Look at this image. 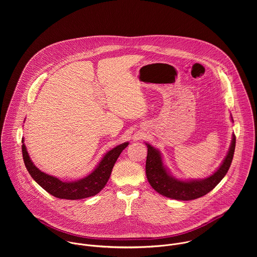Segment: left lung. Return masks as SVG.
I'll use <instances>...</instances> for the list:
<instances>
[{"label": "left lung", "mask_w": 257, "mask_h": 257, "mask_svg": "<svg viewBox=\"0 0 257 257\" xmlns=\"http://www.w3.org/2000/svg\"><path fill=\"white\" fill-rule=\"evenodd\" d=\"M146 145L147 147L146 172L150 186L157 193L167 198L180 201H190L208 194L225 176L231 164L234 153L235 136L232 135L230 147L220 167L212 175L205 179H177L164 165L160 151L149 144Z\"/></svg>", "instance_id": "obj_1"}]
</instances>
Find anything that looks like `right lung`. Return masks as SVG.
Listing matches in <instances>:
<instances>
[{"label":"right lung","mask_w":257,"mask_h":257,"mask_svg":"<svg viewBox=\"0 0 257 257\" xmlns=\"http://www.w3.org/2000/svg\"><path fill=\"white\" fill-rule=\"evenodd\" d=\"M24 142L25 140L23 139V157L25 165L31 176L50 195L65 200H80L97 195L108 182L112 167L119 154L128 146V143H123L109 150L103 156L96 168L86 177L75 181H62L59 178L48 175L37 168L32 161Z\"/></svg>","instance_id":"obj_1"}]
</instances>
